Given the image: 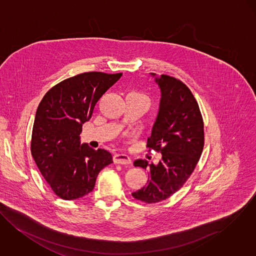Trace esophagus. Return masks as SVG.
<instances>
[{"instance_id":"esophagus-1","label":"esophagus","mask_w":256,"mask_h":256,"mask_svg":"<svg viewBox=\"0 0 256 256\" xmlns=\"http://www.w3.org/2000/svg\"><path fill=\"white\" fill-rule=\"evenodd\" d=\"M113 160L115 164H132V160L126 154H116L113 157Z\"/></svg>"}]
</instances>
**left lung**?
Segmentation results:
<instances>
[{
    "instance_id": "8db88e82",
    "label": "left lung",
    "mask_w": 256,
    "mask_h": 256,
    "mask_svg": "<svg viewBox=\"0 0 256 256\" xmlns=\"http://www.w3.org/2000/svg\"><path fill=\"white\" fill-rule=\"evenodd\" d=\"M155 77L160 90L157 118L147 147L160 152L158 164L134 160V166L149 170L147 185L132 195L138 200L155 204L177 192L194 172L204 144V122L198 102L188 86L168 75Z\"/></svg>"
}]
</instances>
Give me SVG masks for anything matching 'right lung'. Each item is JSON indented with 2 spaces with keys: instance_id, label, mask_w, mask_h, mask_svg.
I'll return each instance as SVG.
<instances>
[{
  "instance_id": "right-lung-1",
  "label": "right lung",
  "mask_w": 256,
  "mask_h": 256,
  "mask_svg": "<svg viewBox=\"0 0 256 256\" xmlns=\"http://www.w3.org/2000/svg\"><path fill=\"white\" fill-rule=\"evenodd\" d=\"M122 73L88 72L64 80L40 102L31 140L33 158L52 191L71 200L90 194L99 172L113 162L110 152L80 143L82 124Z\"/></svg>"
}]
</instances>
